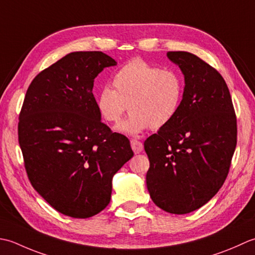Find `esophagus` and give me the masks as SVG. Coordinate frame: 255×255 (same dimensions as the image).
Masks as SVG:
<instances>
[{
  "instance_id": "34e87169",
  "label": "esophagus",
  "mask_w": 255,
  "mask_h": 255,
  "mask_svg": "<svg viewBox=\"0 0 255 255\" xmlns=\"http://www.w3.org/2000/svg\"><path fill=\"white\" fill-rule=\"evenodd\" d=\"M131 147L135 154H138L143 150V144L137 139H131Z\"/></svg>"
}]
</instances>
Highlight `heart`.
Here are the masks:
<instances>
[{
	"label": "heart",
	"mask_w": 255,
	"mask_h": 255,
	"mask_svg": "<svg viewBox=\"0 0 255 255\" xmlns=\"http://www.w3.org/2000/svg\"><path fill=\"white\" fill-rule=\"evenodd\" d=\"M112 85L114 89L105 87L99 92V113L107 122L118 123L128 106L131 113L119 129L132 134L167 126L177 113L184 93L177 72L160 69L139 57L116 72Z\"/></svg>",
	"instance_id": "1"
}]
</instances>
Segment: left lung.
Segmentation results:
<instances>
[{
	"label": "left lung",
	"instance_id": "left-lung-1",
	"mask_svg": "<svg viewBox=\"0 0 255 255\" xmlns=\"http://www.w3.org/2000/svg\"><path fill=\"white\" fill-rule=\"evenodd\" d=\"M185 76L175 118L144 142L146 185L160 209L185 215L207 204L222 187L237 146V116L225 79L187 51H168Z\"/></svg>",
	"mask_w": 255,
	"mask_h": 255
}]
</instances>
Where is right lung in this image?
Segmentation results:
<instances>
[{"mask_svg": "<svg viewBox=\"0 0 255 255\" xmlns=\"http://www.w3.org/2000/svg\"><path fill=\"white\" fill-rule=\"evenodd\" d=\"M117 61L102 51H76L30 82L18 119V143L34 189L59 211L89 218L109 205L112 177L133 150L126 135L101 122L95 78Z\"/></svg>", "mask_w": 255, "mask_h": 255, "instance_id": "add662e5", "label": "right lung"}]
</instances>
